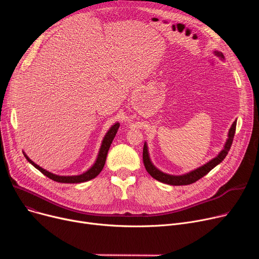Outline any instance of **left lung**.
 Masks as SVG:
<instances>
[{
    "mask_svg": "<svg viewBox=\"0 0 259 259\" xmlns=\"http://www.w3.org/2000/svg\"><path fill=\"white\" fill-rule=\"evenodd\" d=\"M215 56L220 57L222 60H224V54L220 51L215 50L214 51ZM235 129H236V120L233 122L232 126H231L229 132H228V139L226 141V144L223 148V150L219 153V155L215 156L213 159H211L210 161L206 162L205 165L198 167L197 169H194L192 171H190L188 173L182 174V175H172V174H167L165 172L160 171L159 169H157L150 159V155H149V151H148V146L147 143L144 144V149H143V160H144V165L145 168L147 170V172L150 174L153 179H155L156 181L164 183L167 185H171V186H184V185H190L193 184L196 181H198L199 179L203 178L206 174H208L213 168H215L217 165H220L221 162L224 160V158L227 156L231 145H232L233 139H234V134H235Z\"/></svg>",
    "mask_w": 259,
    "mask_h": 259,
    "instance_id": "obj_1",
    "label": "left lung"
}]
</instances>
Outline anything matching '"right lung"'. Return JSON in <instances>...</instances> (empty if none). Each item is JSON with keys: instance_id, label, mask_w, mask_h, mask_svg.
I'll return each instance as SVG.
<instances>
[{"instance_id": "add662e5", "label": "right lung", "mask_w": 259, "mask_h": 259, "mask_svg": "<svg viewBox=\"0 0 259 259\" xmlns=\"http://www.w3.org/2000/svg\"><path fill=\"white\" fill-rule=\"evenodd\" d=\"M119 127V122L116 121L114 125H112L109 130L107 131V133L105 134V137L102 141V145L100 148V151L98 154L97 159H95L94 164L84 173H81L79 175H58V174H54L51 173L45 169H43L42 167H39L38 165H36L34 161H32L25 152H23L24 156L26 157V159L28 160L30 164L36 168L38 171L42 172L44 175H46L47 178H49L50 180L54 181V182H58V183H63V184H79V183H85L88 182L94 178H97V176L101 173V171L103 170L104 166H105V161H106V157H107V153L109 151V148H110L112 141L115 137V134L118 130Z\"/></svg>"}]
</instances>
